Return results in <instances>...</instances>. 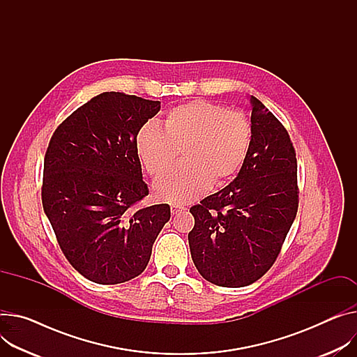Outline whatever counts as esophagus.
Returning <instances> with one entry per match:
<instances>
[{
  "label": "esophagus",
  "mask_w": 357,
  "mask_h": 357,
  "mask_svg": "<svg viewBox=\"0 0 357 357\" xmlns=\"http://www.w3.org/2000/svg\"><path fill=\"white\" fill-rule=\"evenodd\" d=\"M183 210H185L184 206H180V204H173V206H172V214H173V215L177 214V213H180V211H183Z\"/></svg>",
  "instance_id": "34e87169"
}]
</instances>
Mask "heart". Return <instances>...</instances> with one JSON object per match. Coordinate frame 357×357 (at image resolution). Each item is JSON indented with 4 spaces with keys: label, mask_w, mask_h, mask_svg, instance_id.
I'll return each mask as SVG.
<instances>
[{
    "label": "heart",
    "mask_w": 357,
    "mask_h": 357,
    "mask_svg": "<svg viewBox=\"0 0 357 357\" xmlns=\"http://www.w3.org/2000/svg\"><path fill=\"white\" fill-rule=\"evenodd\" d=\"M252 124L240 112L195 100L172 108L161 127L144 126L135 134V151L151 177L165 172L182 151V164L154 184L164 202L187 203L200 197L210 184L231 180L248 158Z\"/></svg>",
    "instance_id": "heart-1"
}]
</instances>
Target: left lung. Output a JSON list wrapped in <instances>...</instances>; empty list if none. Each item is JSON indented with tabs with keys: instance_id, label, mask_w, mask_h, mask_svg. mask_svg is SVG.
I'll return each instance as SVG.
<instances>
[{
	"instance_id": "obj_1",
	"label": "left lung",
	"mask_w": 357,
	"mask_h": 357,
	"mask_svg": "<svg viewBox=\"0 0 357 357\" xmlns=\"http://www.w3.org/2000/svg\"><path fill=\"white\" fill-rule=\"evenodd\" d=\"M252 144L237 177L190 208L191 259L217 286L257 282L276 261L298 207L296 150L284 126L252 96Z\"/></svg>"
}]
</instances>
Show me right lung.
<instances>
[{
    "label": "right lung",
    "mask_w": 357,
    "mask_h": 357,
    "mask_svg": "<svg viewBox=\"0 0 357 357\" xmlns=\"http://www.w3.org/2000/svg\"><path fill=\"white\" fill-rule=\"evenodd\" d=\"M160 101L102 93L54 131L44 157L41 200L70 264L98 284L139 276L170 220L169 204L134 210L149 195L135 134Z\"/></svg>",
    "instance_id": "add662e5"
}]
</instances>
